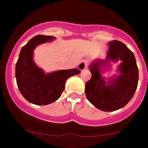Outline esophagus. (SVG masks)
Here are the masks:
<instances>
[{
    "instance_id": "1",
    "label": "esophagus",
    "mask_w": 148,
    "mask_h": 148,
    "mask_svg": "<svg viewBox=\"0 0 148 148\" xmlns=\"http://www.w3.org/2000/svg\"><path fill=\"white\" fill-rule=\"evenodd\" d=\"M88 66H89V63H88L87 61H82V62L79 64L78 68L79 69L81 70V71H83V70L87 69Z\"/></svg>"
}]
</instances>
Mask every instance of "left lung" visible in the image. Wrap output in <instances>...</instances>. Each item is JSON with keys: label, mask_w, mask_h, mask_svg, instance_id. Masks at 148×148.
Instances as JSON below:
<instances>
[{"label": "left lung", "mask_w": 148, "mask_h": 148, "mask_svg": "<svg viewBox=\"0 0 148 148\" xmlns=\"http://www.w3.org/2000/svg\"><path fill=\"white\" fill-rule=\"evenodd\" d=\"M107 59L97 61L90 66L92 77L86 83V98L95 107L105 112H112L125 107L133 97L138 87L139 73L134 53L125 44L119 41H112L108 44ZM122 61L120 65L121 75L106 83L99 71L100 66L110 60Z\"/></svg>", "instance_id": "left-lung-1"}]
</instances>
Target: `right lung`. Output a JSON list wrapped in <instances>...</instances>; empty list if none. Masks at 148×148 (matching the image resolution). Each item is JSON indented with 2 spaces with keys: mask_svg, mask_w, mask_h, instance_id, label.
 <instances>
[{
  "mask_svg": "<svg viewBox=\"0 0 148 148\" xmlns=\"http://www.w3.org/2000/svg\"><path fill=\"white\" fill-rule=\"evenodd\" d=\"M54 37L38 35L22 47L16 65L18 87L23 97L32 104L46 105L57 100L64 90L67 79L81 72L78 69L60 70L45 74L33 61L34 49Z\"/></svg>",
  "mask_w": 148,
  "mask_h": 148,
  "instance_id": "obj_1",
  "label": "right lung"
}]
</instances>
